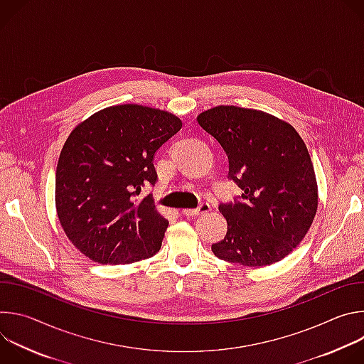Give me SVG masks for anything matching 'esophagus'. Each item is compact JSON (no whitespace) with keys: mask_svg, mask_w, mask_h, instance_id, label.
Here are the masks:
<instances>
[{"mask_svg":"<svg viewBox=\"0 0 364 364\" xmlns=\"http://www.w3.org/2000/svg\"><path fill=\"white\" fill-rule=\"evenodd\" d=\"M210 209H212L210 203L201 201L197 207H194V209H183V210H181V213H183V215H186V216H197V215H200V213H207V212H210Z\"/></svg>","mask_w":364,"mask_h":364,"instance_id":"1","label":"esophagus"}]
</instances>
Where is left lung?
Returning a JSON list of instances; mask_svg holds the SVG:
<instances>
[{"label":"left lung","instance_id":"8db88e82","mask_svg":"<svg viewBox=\"0 0 364 364\" xmlns=\"http://www.w3.org/2000/svg\"><path fill=\"white\" fill-rule=\"evenodd\" d=\"M229 159V178L242 196L220 203L225 239L212 245L226 262L243 267L275 264L306 235L318 207L317 180L299 134L267 112L216 107L197 117Z\"/></svg>","mask_w":364,"mask_h":364}]
</instances>
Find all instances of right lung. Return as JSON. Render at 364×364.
Here are the masks:
<instances>
[{"label": "right lung", "mask_w": 364, "mask_h": 364, "mask_svg": "<svg viewBox=\"0 0 364 364\" xmlns=\"http://www.w3.org/2000/svg\"><path fill=\"white\" fill-rule=\"evenodd\" d=\"M166 111L141 105L102 109L66 139L56 168V209L70 242L99 264H132L157 253L168 220L152 196L155 152L181 129Z\"/></svg>", "instance_id": "obj_1"}]
</instances>
